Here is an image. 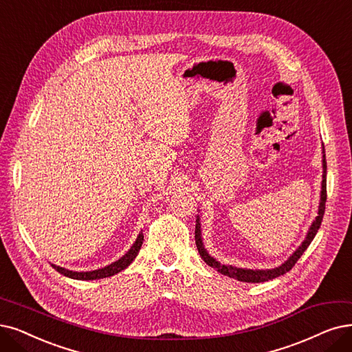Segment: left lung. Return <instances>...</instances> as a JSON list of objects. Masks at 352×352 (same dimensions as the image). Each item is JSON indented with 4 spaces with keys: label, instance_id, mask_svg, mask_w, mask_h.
I'll list each match as a JSON object with an SVG mask.
<instances>
[{
    "label": "left lung",
    "instance_id": "1",
    "mask_svg": "<svg viewBox=\"0 0 352 352\" xmlns=\"http://www.w3.org/2000/svg\"><path fill=\"white\" fill-rule=\"evenodd\" d=\"M322 186H320V201H319V206H318V215L316 218L312 221L311 227H309L305 240L302 241V244L294 250L290 257L282 263L280 265L274 267V269H243V267H236V265H231V264H222L221 261H218L215 257H212L208 252V250L204 245V240H202V230H201V218L199 215H196V227H195V241H196V247H198L199 254L202 257V260L210 265L214 269L223 274L228 276L231 278L238 280V282H245V283H263V282H269V280H273L278 276H283L287 272L292 270V267L296 264V261L300 258V256L306 251V248L311 245V243L314 241V238L320 227L322 223V218L323 214H325V202H327V160H325V148L322 147Z\"/></svg>",
    "mask_w": 352,
    "mask_h": 352
}]
</instances>
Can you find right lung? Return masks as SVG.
Returning a JSON list of instances; mask_svg holds the SVG:
<instances>
[{
    "instance_id": "obj_1",
    "label": "right lung",
    "mask_w": 352,
    "mask_h": 352,
    "mask_svg": "<svg viewBox=\"0 0 352 352\" xmlns=\"http://www.w3.org/2000/svg\"><path fill=\"white\" fill-rule=\"evenodd\" d=\"M143 240H144V235H143V232H140L135 238L134 244L131 245V248L127 252H125V254L121 258L102 267V269L92 270V272H74V270H67V269H65V267L56 265V264H52V267L56 272H59L60 274H63L69 278H75V280H98V278L111 277V276H114V274L125 270L133 263V260L138 254L140 248H142Z\"/></svg>"
}]
</instances>
